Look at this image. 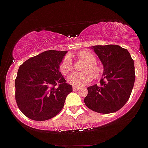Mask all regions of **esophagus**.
Instances as JSON below:
<instances>
[{
	"label": "esophagus",
	"instance_id": "obj_1",
	"mask_svg": "<svg viewBox=\"0 0 148 148\" xmlns=\"http://www.w3.org/2000/svg\"><path fill=\"white\" fill-rule=\"evenodd\" d=\"M79 89V87H77V86H73V90L74 91H78Z\"/></svg>",
	"mask_w": 148,
	"mask_h": 148
}]
</instances>
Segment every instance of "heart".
<instances>
[{"label":"heart","instance_id":"b5f03b06","mask_svg":"<svg viewBox=\"0 0 148 148\" xmlns=\"http://www.w3.org/2000/svg\"><path fill=\"white\" fill-rule=\"evenodd\" d=\"M78 58L87 62L83 68V72L73 73L68 78V81L75 86H86L92 81L93 77L97 78L101 73L100 67L95 63L96 58L91 52L83 51L78 53ZM60 72L63 75H68L74 69L72 61L70 56H65L61 61L59 66Z\"/></svg>","mask_w":148,"mask_h":148}]
</instances>
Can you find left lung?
Instances as JSON below:
<instances>
[{
    "label": "left lung",
    "mask_w": 148,
    "mask_h": 148,
    "mask_svg": "<svg viewBox=\"0 0 148 148\" xmlns=\"http://www.w3.org/2000/svg\"><path fill=\"white\" fill-rule=\"evenodd\" d=\"M103 65L101 84L88 87L85 104L103 114L115 112L125 105L134 86V62L125 48L115 45L92 46Z\"/></svg>",
    "instance_id": "8db88e82"
}]
</instances>
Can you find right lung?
<instances>
[{"mask_svg":"<svg viewBox=\"0 0 148 148\" xmlns=\"http://www.w3.org/2000/svg\"><path fill=\"white\" fill-rule=\"evenodd\" d=\"M67 51L50 50L28 59L19 67L15 78V97L18 107L34 121H46L63 108L72 92L59 66Z\"/></svg>","mask_w":148,"mask_h":148,"instance_id":"1","label":"right lung"}]
</instances>
